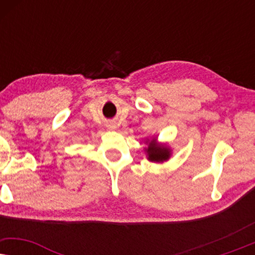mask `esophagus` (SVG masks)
Listing matches in <instances>:
<instances>
[{"mask_svg": "<svg viewBox=\"0 0 255 255\" xmlns=\"http://www.w3.org/2000/svg\"><path fill=\"white\" fill-rule=\"evenodd\" d=\"M108 128H115L116 127H115V124H109V125H108Z\"/></svg>", "mask_w": 255, "mask_h": 255, "instance_id": "1", "label": "esophagus"}]
</instances>
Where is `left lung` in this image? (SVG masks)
Segmentation results:
<instances>
[{
  "mask_svg": "<svg viewBox=\"0 0 255 255\" xmlns=\"http://www.w3.org/2000/svg\"><path fill=\"white\" fill-rule=\"evenodd\" d=\"M146 151H147L148 159L151 161L160 162L169 158V149L166 147H161V146H156L154 144V140L149 142L148 148Z\"/></svg>",
  "mask_w": 255,
  "mask_h": 255,
  "instance_id": "obj_1",
  "label": "left lung"
}]
</instances>
